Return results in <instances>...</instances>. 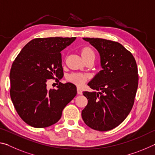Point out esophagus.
<instances>
[{
  "mask_svg": "<svg viewBox=\"0 0 155 155\" xmlns=\"http://www.w3.org/2000/svg\"><path fill=\"white\" fill-rule=\"evenodd\" d=\"M77 94H80V95H81V94H83L82 90H81L80 87H77Z\"/></svg>",
  "mask_w": 155,
  "mask_h": 155,
  "instance_id": "34e87169",
  "label": "esophagus"
}]
</instances>
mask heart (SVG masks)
<instances>
[{
  "instance_id": "heart-1",
  "label": "heart",
  "mask_w": 155,
  "mask_h": 155,
  "mask_svg": "<svg viewBox=\"0 0 155 155\" xmlns=\"http://www.w3.org/2000/svg\"><path fill=\"white\" fill-rule=\"evenodd\" d=\"M81 55L83 59H86L87 57L94 55V52L90 47L85 46L81 49ZM88 79V75L83 73H72L70 74L68 77V80L72 83L75 84L77 86H81L85 83Z\"/></svg>"
}]
</instances>
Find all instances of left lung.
<instances>
[{"mask_svg": "<svg viewBox=\"0 0 155 155\" xmlns=\"http://www.w3.org/2000/svg\"><path fill=\"white\" fill-rule=\"evenodd\" d=\"M97 49L103 70L88 83L101 92L83 91L88 99L81 115L89 127L99 131L113 129L126 119L134 104L138 70L134 57L117 41L84 38Z\"/></svg>", "mask_w": 155, "mask_h": 155, "instance_id": "1", "label": "left lung"}]
</instances>
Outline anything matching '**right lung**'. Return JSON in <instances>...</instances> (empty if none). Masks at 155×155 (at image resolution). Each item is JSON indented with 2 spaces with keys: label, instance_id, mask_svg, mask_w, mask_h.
Returning a JSON list of instances; mask_svg holds the SVG:
<instances>
[{
  "label": "right lung",
  "instance_id": "add662e5",
  "mask_svg": "<svg viewBox=\"0 0 155 155\" xmlns=\"http://www.w3.org/2000/svg\"><path fill=\"white\" fill-rule=\"evenodd\" d=\"M76 38H35L26 44L13 62L10 71V96L23 121L35 128H45L61 118L64 107L77 95L72 83H61L64 76L61 51ZM55 79L57 89L47 90Z\"/></svg>",
  "mask_w": 155,
  "mask_h": 155
}]
</instances>
